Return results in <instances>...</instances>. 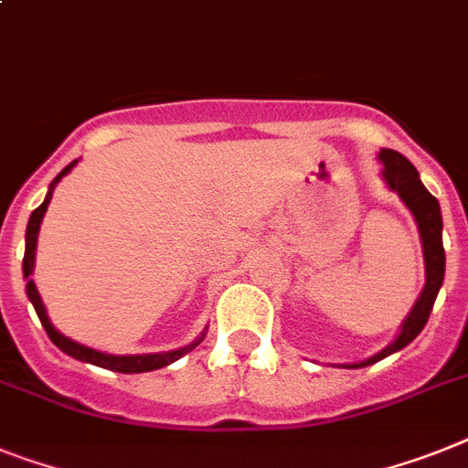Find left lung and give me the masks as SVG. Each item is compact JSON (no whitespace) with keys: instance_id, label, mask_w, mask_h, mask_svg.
Listing matches in <instances>:
<instances>
[{"instance_id":"8db88e82","label":"left lung","mask_w":468,"mask_h":468,"mask_svg":"<svg viewBox=\"0 0 468 468\" xmlns=\"http://www.w3.org/2000/svg\"><path fill=\"white\" fill-rule=\"evenodd\" d=\"M378 162L382 165L380 176L388 184L389 191H395L401 198V203L409 207V212L414 215L416 227H419L420 249H423V262H426V284L420 289L419 299H416L414 308L409 311L397 335L385 349L373 354L366 361L358 364H342V368H364V366H373L382 358H388L389 354L404 349L411 345L420 335V330L426 327L428 315L433 311V303L438 299V292L445 280V249H442V215H440V203L433 193L423 186V181L419 179V172L407 157L397 153V150L382 148L378 153Z\"/></svg>"}]
</instances>
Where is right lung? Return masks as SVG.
<instances>
[{"label":"right lung","mask_w":468,"mask_h":468,"mask_svg":"<svg viewBox=\"0 0 468 468\" xmlns=\"http://www.w3.org/2000/svg\"><path fill=\"white\" fill-rule=\"evenodd\" d=\"M76 165H79V160H73L71 165H67V167L61 169V172L54 176V181L49 184V188H48V196H45V200H42L40 206L35 207L33 215H30V219H28V229H26V256H23L26 294H28L30 303H33V308H35V313H37V318H40L42 327H45V332H48V337L52 339L54 345L59 346V349L64 351V354H69L71 358H79V361H83V364L100 366V368L117 370V373H148V370L165 368V366L174 364V361H179L181 356H186L188 351L196 349V346H198L200 342L206 339L207 327L200 332L198 337L193 339V342H188L186 346H179V349H172V351H162V354H107V351L90 349V346L79 345V342L69 339L67 335H61V332L52 325V320H49V315H48V308H45V303H42V299H40V292H37L33 277H30L33 275V268H35L37 231H40L42 218H45L49 200H52L54 186H57V184H59V181L64 179V176H67V174L71 172Z\"/></svg>","instance_id":"1"}]
</instances>
